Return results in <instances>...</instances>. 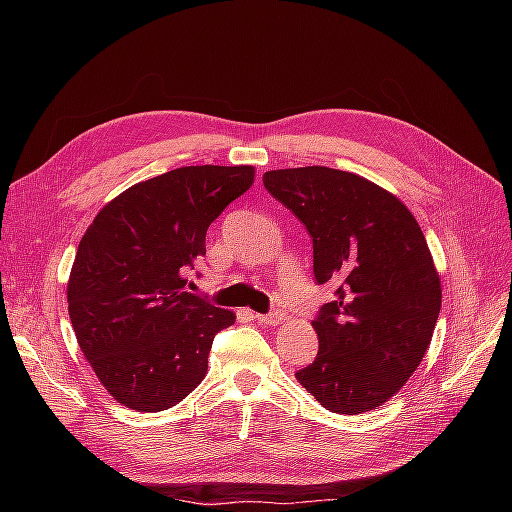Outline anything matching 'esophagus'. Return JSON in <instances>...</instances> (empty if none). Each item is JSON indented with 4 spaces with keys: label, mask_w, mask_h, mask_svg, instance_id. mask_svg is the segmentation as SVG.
I'll use <instances>...</instances> for the list:
<instances>
[{
    "label": "esophagus",
    "mask_w": 512,
    "mask_h": 512,
    "mask_svg": "<svg viewBox=\"0 0 512 512\" xmlns=\"http://www.w3.org/2000/svg\"><path fill=\"white\" fill-rule=\"evenodd\" d=\"M252 318L254 320H258V322H262V324H269V327H275V324H280L282 320H284V314H280V312H275V314H252Z\"/></svg>",
    "instance_id": "obj_1"
}]
</instances>
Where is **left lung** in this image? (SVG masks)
Returning <instances> with one entry per match:
<instances>
[{"instance_id": "obj_1", "label": "left lung", "mask_w": 512, "mask_h": 512, "mask_svg": "<svg viewBox=\"0 0 512 512\" xmlns=\"http://www.w3.org/2000/svg\"><path fill=\"white\" fill-rule=\"evenodd\" d=\"M262 183L305 224L316 282L339 286L312 320L316 359L294 376L337 414L386 404L421 365L442 307L421 226L395 194L346 170L280 168Z\"/></svg>"}]
</instances>
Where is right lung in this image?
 I'll return each instance as SVG.
<instances>
[{"instance_id": "obj_1", "label": "right lung", "mask_w": 512, "mask_h": 512, "mask_svg": "<svg viewBox=\"0 0 512 512\" xmlns=\"http://www.w3.org/2000/svg\"><path fill=\"white\" fill-rule=\"evenodd\" d=\"M254 166H183L134 183L85 230L68 314L104 389L136 412H162L207 374L215 333L235 314L185 292L207 228L250 190Z\"/></svg>"}]
</instances>
